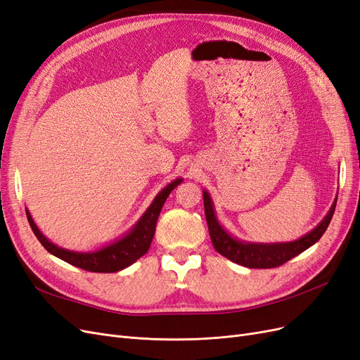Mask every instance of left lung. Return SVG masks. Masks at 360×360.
<instances>
[{"label": "left lung", "instance_id": "8db88e82", "mask_svg": "<svg viewBox=\"0 0 360 360\" xmlns=\"http://www.w3.org/2000/svg\"><path fill=\"white\" fill-rule=\"evenodd\" d=\"M335 205L337 201L332 204L329 213L326 214L323 221L298 241L281 244H252L235 240L229 233L223 231V228L219 225V221L216 219L213 202L210 200V195L204 192V210L207 225L210 238H212L216 252H219L221 256L228 257L232 262L240 264L247 268H277L283 264H286L292 257L298 256L300 253L307 250L308 247H311L314 243H317L321 238V235L328 229L333 212H335Z\"/></svg>", "mask_w": 360, "mask_h": 360}]
</instances>
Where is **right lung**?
Returning <instances> with one entry per match:
<instances>
[{
  "label": "right lung",
  "mask_w": 360,
  "mask_h": 360,
  "mask_svg": "<svg viewBox=\"0 0 360 360\" xmlns=\"http://www.w3.org/2000/svg\"><path fill=\"white\" fill-rule=\"evenodd\" d=\"M180 183H181V179H177L172 183H169L165 189L160 191L159 195L155 198L152 205L147 208L144 216L140 219V221L135 225V228L128 235H125L122 240L94 253H76V252L60 249V247L55 245L53 243L47 241V238L39 231V228L35 226V223L28 212H27V217L37 240L41 243V245L49 253H52L53 256L65 260V262L89 272H116L129 266L131 264L135 262V260L147 253L148 247H150L153 240L156 221L160 214V210H162L171 191L177 188Z\"/></svg>",
  "instance_id": "obj_1"
}]
</instances>
